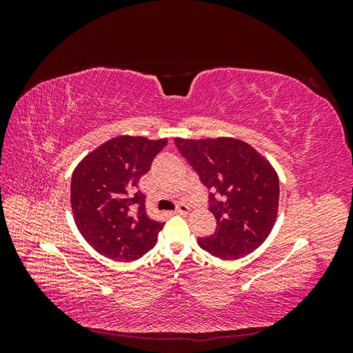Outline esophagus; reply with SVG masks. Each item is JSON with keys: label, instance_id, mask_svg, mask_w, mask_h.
Segmentation results:
<instances>
[{"label": "esophagus", "instance_id": "obj_1", "mask_svg": "<svg viewBox=\"0 0 353 353\" xmlns=\"http://www.w3.org/2000/svg\"><path fill=\"white\" fill-rule=\"evenodd\" d=\"M190 212V206L184 205V203H181V205H178L175 213H178V215H187V213Z\"/></svg>", "mask_w": 353, "mask_h": 353}]
</instances>
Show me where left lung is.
I'll list each match as a JSON object with an SVG mask.
<instances>
[{
	"label": "left lung",
	"instance_id": "8db88e82",
	"mask_svg": "<svg viewBox=\"0 0 353 353\" xmlns=\"http://www.w3.org/2000/svg\"><path fill=\"white\" fill-rule=\"evenodd\" d=\"M175 145L209 190L216 219L212 236L197 240L200 248L225 261L258 249L274 227L280 200V181L268 160L236 138H175Z\"/></svg>",
	"mask_w": 353,
	"mask_h": 353
}]
</instances>
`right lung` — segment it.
<instances>
[{"label": "right lung", "mask_w": 353, "mask_h": 353, "mask_svg": "<svg viewBox=\"0 0 353 353\" xmlns=\"http://www.w3.org/2000/svg\"><path fill=\"white\" fill-rule=\"evenodd\" d=\"M168 144L144 137H116L82 159L72 174L74 223L94 250L132 262L154 248L163 222L147 216L138 181Z\"/></svg>", "instance_id": "add662e5"}]
</instances>
